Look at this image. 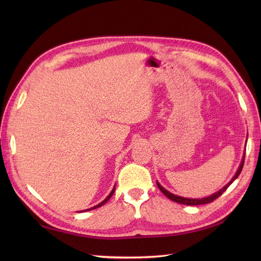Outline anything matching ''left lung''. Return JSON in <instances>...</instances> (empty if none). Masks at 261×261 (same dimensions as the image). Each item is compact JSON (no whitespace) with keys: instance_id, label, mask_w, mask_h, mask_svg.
<instances>
[{"instance_id":"obj_1","label":"left lung","mask_w":261,"mask_h":261,"mask_svg":"<svg viewBox=\"0 0 261 261\" xmlns=\"http://www.w3.org/2000/svg\"><path fill=\"white\" fill-rule=\"evenodd\" d=\"M244 160H245V153H244V155H243V160H242V162H241V164H240V168H239V170H238V172L235 173V175H234V177L228 181V183L223 187V188H221L220 191H218L217 193H215L213 195H210V196H208V197H204V198H200V199H192V198H184V197H180V196H177V195H174V194H172V193H170V192H168L167 189L165 188H163L159 183H158L156 181V185H158V187H159V189L160 191L168 197L169 199H171V200H173V201H175V202H178V203H183V204H186V206H197V204H204V203H209V202H212L213 200L215 199H217L218 197H220L221 195H222L226 189H227V187L230 186L233 181L239 177V175L241 174V172H242V169H243V165H244Z\"/></svg>"}]
</instances>
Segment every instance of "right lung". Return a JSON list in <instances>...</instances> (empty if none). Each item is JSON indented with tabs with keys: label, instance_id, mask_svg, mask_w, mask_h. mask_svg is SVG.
<instances>
[{
	"label": "right lung",
	"instance_id": "right-lung-1",
	"mask_svg": "<svg viewBox=\"0 0 261 261\" xmlns=\"http://www.w3.org/2000/svg\"><path fill=\"white\" fill-rule=\"evenodd\" d=\"M114 192H115V187H113V189H112V192L111 193H110V195L107 197V198L103 200V201H102V202H100L99 204H97V206H94V207H92V208H89V209H87V210H83V211H80V212H84V211H88V210H92V209H96V208H99V207H101V206H103V204L110 199V198H111V197H112V195L114 194Z\"/></svg>",
	"mask_w": 261,
	"mask_h": 261
}]
</instances>
